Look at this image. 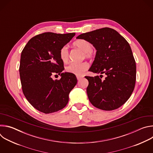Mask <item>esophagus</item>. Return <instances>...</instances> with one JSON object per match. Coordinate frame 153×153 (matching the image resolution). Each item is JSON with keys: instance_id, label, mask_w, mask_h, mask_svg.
<instances>
[{"instance_id": "esophagus-1", "label": "esophagus", "mask_w": 153, "mask_h": 153, "mask_svg": "<svg viewBox=\"0 0 153 153\" xmlns=\"http://www.w3.org/2000/svg\"><path fill=\"white\" fill-rule=\"evenodd\" d=\"M82 78H83V76H77V79L78 80H80Z\"/></svg>"}]
</instances>
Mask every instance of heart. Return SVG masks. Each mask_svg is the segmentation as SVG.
I'll return each instance as SVG.
<instances>
[{"label": "heart", "mask_w": 153, "mask_h": 153, "mask_svg": "<svg viewBox=\"0 0 153 153\" xmlns=\"http://www.w3.org/2000/svg\"><path fill=\"white\" fill-rule=\"evenodd\" d=\"M74 47L79 48L84 53L85 56L87 58L93 57V45L91 43L85 39H79L73 43ZM60 57L62 62H67L69 59V51L67 46H63L60 50ZM89 67L87 62L71 63L66 67L68 73L74 74L76 76H82Z\"/></svg>", "instance_id": "1"}]
</instances>
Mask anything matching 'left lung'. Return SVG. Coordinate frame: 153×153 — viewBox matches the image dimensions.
<instances>
[{
  "mask_svg": "<svg viewBox=\"0 0 153 153\" xmlns=\"http://www.w3.org/2000/svg\"><path fill=\"white\" fill-rule=\"evenodd\" d=\"M77 39L90 42L97 50L88 71L106 76L103 80L99 76H85L89 82L86 93L90 102L105 111L120 107L131 95L136 79V62L128 42L107 27L83 33Z\"/></svg>",
  "mask_w": 153,
  "mask_h": 153,
  "instance_id": "8db88e82",
  "label": "left lung"
}]
</instances>
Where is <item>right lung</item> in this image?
<instances>
[{"instance_id":"1","label":"right lung","mask_w":153,"mask_h":153,"mask_svg":"<svg viewBox=\"0 0 153 153\" xmlns=\"http://www.w3.org/2000/svg\"><path fill=\"white\" fill-rule=\"evenodd\" d=\"M75 33H44L31 38L22 51L20 78L22 88L27 100L38 111L49 114L66 106L69 94L77 82L74 74L63 73V62L60 50ZM54 74L60 75L53 80Z\"/></svg>"}]
</instances>
